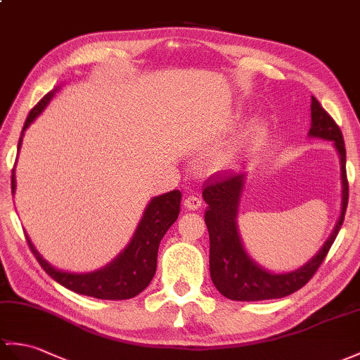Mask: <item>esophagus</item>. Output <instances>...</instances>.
Listing matches in <instances>:
<instances>
[{"label":"esophagus","mask_w":360,"mask_h":360,"mask_svg":"<svg viewBox=\"0 0 360 360\" xmlns=\"http://www.w3.org/2000/svg\"><path fill=\"white\" fill-rule=\"evenodd\" d=\"M184 205H186L188 210H198V208L202 205V200H200L198 196H188L186 200H184Z\"/></svg>","instance_id":"34e87169"}]
</instances>
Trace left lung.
Masks as SVG:
<instances>
[{
  "instance_id": "obj_1",
  "label": "left lung",
  "mask_w": 360,
  "mask_h": 360,
  "mask_svg": "<svg viewBox=\"0 0 360 360\" xmlns=\"http://www.w3.org/2000/svg\"><path fill=\"white\" fill-rule=\"evenodd\" d=\"M310 136L333 141L340 158L342 170V213L336 229L322 250L302 269L276 274L259 266L242 247L236 227L240 191L244 188V172L216 173L204 186L202 196L208 208L205 224L210 235V276L219 293L231 300H266L285 297L302 288L327 257L338 233L344 224L348 205V179L345 142L339 125L328 112L311 96Z\"/></svg>"
}]
</instances>
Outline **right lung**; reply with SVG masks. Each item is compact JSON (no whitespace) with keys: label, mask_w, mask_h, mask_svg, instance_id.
Instances as JSON below:
<instances>
[{"label":"right lung","mask_w":360,"mask_h":360,"mask_svg":"<svg viewBox=\"0 0 360 360\" xmlns=\"http://www.w3.org/2000/svg\"><path fill=\"white\" fill-rule=\"evenodd\" d=\"M53 91L41 99V101L32 108L27 115V120L24 122L22 133L26 130L30 122L44 110L50 99L53 98ZM21 139L18 142V150L21 147ZM15 191V170H12V193ZM181 205V191L173 190L170 193H165L152 199L146 208L144 216L138 225L135 236L127 245V248L115 259L113 262L108 264L104 269L86 273V274H75L65 273L61 270L53 269L52 265L46 262L39 253L32 245L30 239L27 238V244L32 250L33 256L37 257L43 270L55 279L63 287L69 288L75 293L84 295L96 299L107 300H124L138 296L141 291H144L148 283L152 282L156 271L158 261V248H160L161 239L172 227V224L178 219Z\"/></svg>","instance_id":"obj_1"}]
</instances>
